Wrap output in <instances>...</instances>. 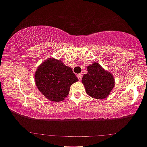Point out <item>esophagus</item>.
<instances>
[{"mask_svg": "<svg viewBox=\"0 0 147 147\" xmlns=\"http://www.w3.org/2000/svg\"><path fill=\"white\" fill-rule=\"evenodd\" d=\"M77 77H78V80H81L82 77V74H77Z\"/></svg>", "mask_w": 147, "mask_h": 147, "instance_id": "34e87169", "label": "esophagus"}]
</instances>
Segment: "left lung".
Wrapping results in <instances>:
<instances>
[{
  "label": "left lung",
  "mask_w": 147,
  "mask_h": 147,
  "mask_svg": "<svg viewBox=\"0 0 147 147\" xmlns=\"http://www.w3.org/2000/svg\"><path fill=\"white\" fill-rule=\"evenodd\" d=\"M87 71L82 78L86 93L94 98H107L115 86L113 74L96 63L88 66Z\"/></svg>",
  "instance_id": "8db88e82"
}]
</instances>
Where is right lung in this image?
Here are the masks:
<instances>
[{
  "label": "right lung",
  "mask_w": 147,
  "mask_h": 147,
  "mask_svg": "<svg viewBox=\"0 0 147 147\" xmlns=\"http://www.w3.org/2000/svg\"><path fill=\"white\" fill-rule=\"evenodd\" d=\"M34 79L39 91L55 102L64 100L69 93L71 86L78 81L71 67L54 58L46 60L37 68Z\"/></svg>",
  "instance_id": "1"
}]
</instances>
